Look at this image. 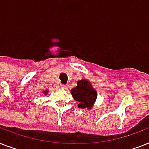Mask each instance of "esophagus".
Returning a JSON list of instances; mask_svg holds the SVG:
<instances>
[{"instance_id":"obj_1","label":"esophagus","mask_w":149,"mask_h":149,"mask_svg":"<svg viewBox=\"0 0 149 149\" xmlns=\"http://www.w3.org/2000/svg\"><path fill=\"white\" fill-rule=\"evenodd\" d=\"M60 87H61L62 89H66V85H64V84H61V85H60Z\"/></svg>"}]
</instances>
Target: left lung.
I'll use <instances>...</instances> for the list:
<instances>
[{
	"mask_svg": "<svg viewBox=\"0 0 149 149\" xmlns=\"http://www.w3.org/2000/svg\"><path fill=\"white\" fill-rule=\"evenodd\" d=\"M71 93L73 99L79 102L78 107L81 109H91L97 96L91 83L86 79L78 81L77 87L71 89Z\"/></svg>",
	"mask_w": 149,
	"mask_h": 149,
	"instance_id": "left-lung-1",
	"label": "left lung"
}]
</instances>
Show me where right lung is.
I'll list each match as a JSON object with an SVG mask.
<instances>
[{"instance_id": "add662e5", "label": "right lung", "mask_w": 149, "mask_h": 149, "mask_svg": "<svg viewBox=\"0 0 149 149\" xmlns=\"http://www.w3.org/2000/svg\"><path fill=\"white\" fill-rule=\"evenodd\" d=\"M43 93H44V94H46V95H47V93H48V91H43Z\"/></svg>"}]
</instances>
